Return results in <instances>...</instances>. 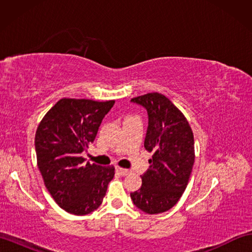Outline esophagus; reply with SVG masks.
Listing matches in <instances>:
<instances>
[{
	"label": "esophagus",
	"instance_id": "esophagus-1",
	"mask_svg": "<svg viewBox=\"0 0 252 252\" xmlns=\"http://www.w3.org/2000/svg\"><path fill=\"white\" fill-rule=\"evenodd\" d=\"M117 172L119 173L120 175H122V176H126V175H127L129 174L131 171L130 170H127V169H122V168H117Z\"/></svg>",
	"mask_w": 252,
	"mask_h": 252
}]
</instances>
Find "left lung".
Returning <instances> with one entry per match:
<instances>
[{"instance_id": "obj_1", "label": "left lung", "mask_w": 252, "mask_h": 252, "mask_svg": "<svg viewBox=\"0 0 252 252\" xmlns=\"http://www.w3.org/2000/svg\"><path fill=\"white\" fill-rule=\"evenodd\" d=\"M147 110L146 151L153 152L133 203L148 215L170 210L186 189L195 161L194 135L184 115L168 97L148 93L131 99Z\"/></svg>"}]
</instances>
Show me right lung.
Masks as SVG:
<instances>
[{
    "label": "right lung",
    "mask_w": 252,
    "mask_h": 252,
    "mask_svg": "<svg viewBox=\"0 0 252 252\" xmlns=\"http://www.w3.org/2000/svg\"><path fill=\"white\" fill-rule=\"evenodd\" d=\"M115 100L62 98L36 129L37 167L52 197L63 210L84 216L103 202L115 168L84 163L82 153L93 143Z\"/></svg>",
    "instance_id": "right-lung-1"
}]
</instances>
